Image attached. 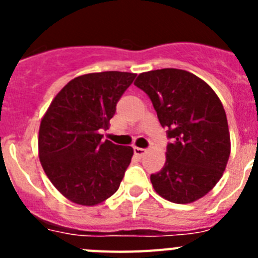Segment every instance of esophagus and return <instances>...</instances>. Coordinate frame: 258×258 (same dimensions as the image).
Returning a JSON list of instances; mask_svg holds the SVG:
<instances>
[{"label":"esophagus","mask_w":258,"mask_h":258,"mask_svg":"<svg viewBox=\"0 0 258 258\" xmlns=\"http://www.w3.org/2000/svg\"><path fill=\"white\" fill-rule=\"evenodd\" d=\"M134 154H136V156L142 157V156H145L146 154H147V150L141 149V147H134Z\"/></svg>","instance_id":"obj_1"}]
</instances>
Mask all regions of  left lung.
Wrapping results in <instances>:
<instances>
[{
    "mask_svg": "<svg viewBox=\"0 0 258 258\" xmlns=\"http://www.w3.org/2000/svg\"><path fill=\"white\" fill-rule=\"evenodd\" d=\"M134 85L149 95L172 140L163 169L151 174L155 191L175 204L197 202L217 184L229 161L230 132L220 98L200 77L177 68L143 72Z\"/></svg>",
    "mask_w": 258,
    "mask_h": 258,
    "instance_id": "obj_1",
    "label": "left lung"
}]
</instances>
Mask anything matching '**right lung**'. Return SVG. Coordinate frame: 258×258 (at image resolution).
<instances>
[{
	"label": "right lung",
	"mask_w": 258,
	"mask_h": 258,
	"mask_svg": "<svg viewBox=\"0 0 258 258\" xmlns=\"http://www.w3.org/2000/svg\"><path fill=\"white\" fill-rule=\"evenodd\" d=\"M136 74L94 72L75 77L50 103L38 131V156L54 187L79 206L112 197L133 156L131 146L102 141Z\"/></svg>",
	"instance_id": "1"
}]
</instances>
